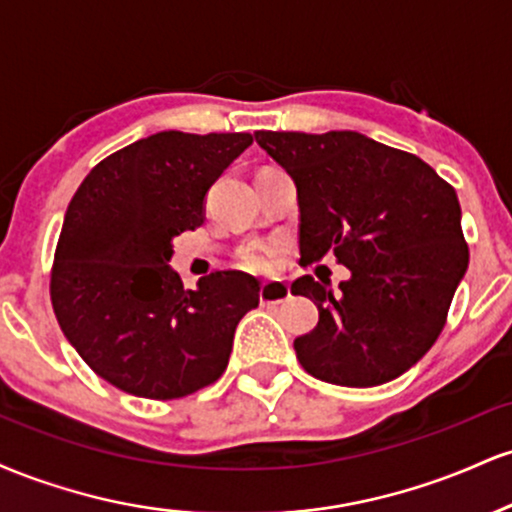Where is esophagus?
<instances>
[{"label": "esophagus", "instance_id": "1", "mask_svg": "<svg viewBox=\"0 0 512 512\" xmlns=\"http://www.w3.org/2000/svg\"><path fill=\"white\" fill-rule=\"evenodd\" d=\"M289 296H291V289L289 284H284V281H267V284H262L260 289V301L264 305H279L289 301Z\"/></svg>", "mask_w": 512, "mask_h": 512}]
</instances>
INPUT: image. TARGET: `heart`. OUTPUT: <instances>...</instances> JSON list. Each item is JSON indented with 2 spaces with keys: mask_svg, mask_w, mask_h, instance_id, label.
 Returning a JSON list of instances; mask_svg holds the SVG:
<instances>
[{
  "mask_svg": "<svg viewBox=\"0 0 512 512\" xmlns=\"http://www.w3.org/2000/svg\"><path fill=\"white\" fill-rule=\"evenodd\" d=\"M238 264L250 272H267L274 264V248L272 245H248L238 252Z\"/></svg>",
  "mask_w": 512,
  "mask_h": 512,
  "instance_id": "obj_1",
  "label": "heart"
}]
</instances>
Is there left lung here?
<instances>
[{
    "label": "left lung",
    "instance_id": "left-lung-1",
    "mask_svg": "<svg viewBox=\"0 0 512 512\" xmlns=\"http://www.w3.org/2000/svg\"><path fill=\"white\" fill-rule=\"evenodd\" d=\"M296 182L301 264L334 252L351 279L305 274L291 293L320 320L293 342L317 380L344 387L390 383L436 344L469 264L455 190L419 156L358 132H255Z\"/></svg>",
    "mask_w": 512,
    "mask_h": 512
}]
</instances>
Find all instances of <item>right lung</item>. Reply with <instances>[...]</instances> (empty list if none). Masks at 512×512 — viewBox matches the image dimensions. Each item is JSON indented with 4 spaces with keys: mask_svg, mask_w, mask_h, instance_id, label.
I'll use <instances>...</instances> for the list:
<instances>
[{
    "mask_svg": "<svg viewBox=\"0 0 512 512\" xmlns=\"http://www.w3.org/2000/svg\"><path fill=\"white\" fill-rule=\"evenodd\" d=\"M248 132H158L103 158L69 202L50 298L64 337L117 390L178 399L221 378L260 284L214 272L182 289L173 238L204 223V197Z\"/></svg>",
    "mask_w": 512,
    "mask_h": 512,
    "instance_id": "1",
    "label": "right lung"
}]
</instances>
